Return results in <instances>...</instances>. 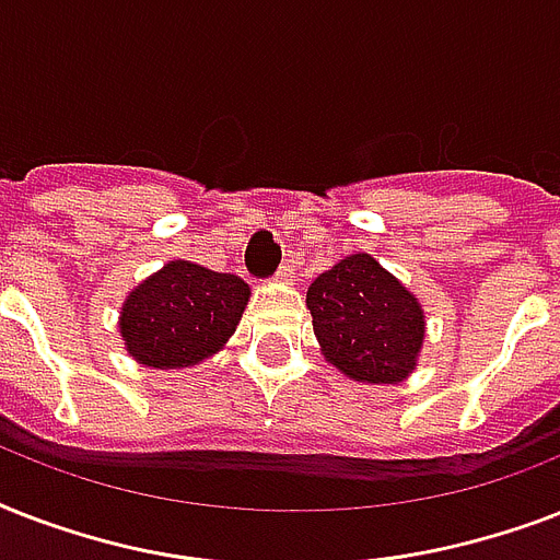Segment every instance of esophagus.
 <instances>
[{"mask_svg":"<svg viewBox=\"0 0 560 560\" xmlns=\"http://www.w3.org/2000/svg\"><path fill=\"white\" fill-rule=\"evenodd\" d=\"M276 281H279V284H293V281H296V267H293V261L281 264L279 272H276Z\"/></svg>","mask_w":560,"mask_h":560,"instance_id":"34e87169","label":"esophagus"}]
</instances>
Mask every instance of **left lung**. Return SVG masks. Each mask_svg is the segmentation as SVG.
Wrapping results in <instances>:
<instances>
[{
    "mask_svg": "<svg viewBox=\"0 0 560 560\" xmlns=\"http://www.w3.org/2000/svg\"><path fill=\"white\" fill-rule=\"evenodd\" d=\"M307 311L328 363L360 383H400L424 342L418 299L372 255L334 264L307 288Z\"/></svg>",
    "mask_w": 560,
    "mask_h": 560,
    "instance_id": "obj_1",
    "label": "left lung"
}]
</instances>
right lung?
<instances>
[{
	"label": "right lung",
	"mask_w": 560,
	"mask_h": 560,
	"mask_svg": "<svg viewBox=\"0 0 560 560\" xmlns=\"http://www.w3.org/2000/svg\"><path fill=\"white\" fill-rule=\"evenodd\" d=\"M246 302L249 284L232 272L168 261L125 299L118 331L142 366H197L235 334Z\"/></svg>",
	"instance_id": "obj_1"
}]
</instances>
